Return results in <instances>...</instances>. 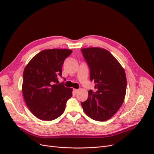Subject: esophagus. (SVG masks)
Returning a JSON list of instances; mask_svg holds the SVG:
<instances>
[{"label":"esophagus","mask_w":154,"mask_h":154,"mask_svg":"<svg viewBox=\"0 0 154 154\" xmlns=\"http://www.w3.org/2000/svg\"><path fill=\"white\" fill-rule=\"evenodd\" d=\"M79 89H74V93H75V94L78 93V92H79Z\"/></svg>","instance_id":"obj_1"}]
</instances>
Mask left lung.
<instances>
[{"label":"left lung","instance_id":"left-lung-1","mask_svg":"<svg viewBox=\"0 0 154 154\" xmlns=\"http://www.w3.org/2000/svg\"><path fill=\"white\" fill-rule=\"evenodd\" d=\"M90 69V80L95 91L88 92V99L81 102L85 113L91 119L105 121L110 119L122 106L126 94L125 70L108 51L99 47L82 48Z\"/></svg>","mask_w":154,"mask_h":154}]
</instances>
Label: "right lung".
<instances>
[{
  "label": "right lung",
  "instance_id": "obj_1",
  "mask_svg": "<svg viewBox=\"0 0 154 154\" xmlns=\"http://www.w3.org/2000/svg\"><path fill=\"white\" fill-rule=\"evenodd\" d=\"M72 51L44 50L27 65L23 73L22 93L30 112L43 120H53L64 112L72 88L57 84L63 62Z\"/></svg>",
  "mask_w": 154,
  "mask_h": 154
}]
</instances>
